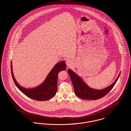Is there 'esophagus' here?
<instances>
[{"label": "esophagus", "mask_w": 131, "mask_h": 131, "mask_svg": "<svg viewBox=\"0 0 131 131\" xmlns=\"http://www.w3.org/2000/svg\"><path fill=\"white\" fill-rule=\"evenodd\" d=\"M66 65L68 67H71L73 65V62L70 60H68L66 61Z\"/></svg>", "instance_id": "obj_1"}]
</instances>
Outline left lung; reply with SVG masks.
Wrapping results in <instances>:
<instances>
[{
  "label": "left lung",
  "instance_id": "left-lung-1",
  "mask_svg": "<svg viewBox=\"0 0 131 131\" xmlns=\"http://www.w3.org/2000/svg\"><path fill=\"white\" fill-rule=\"evenodd\" d=\"M68 72L73 84L75 95L82 99L93 100L100 99L107 95L113 88L120 75V73L115 81L106 89L97 90L89 88L80 77L70 69H68Z\"/></svg>",
  "mask_w": 131,
  "mask_h": 131
}]
</instances>
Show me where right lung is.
Returning a JSON list of instances; mask_svg holds the SVG:
<instances>
[{"mask_svg":"<svg viewBox=\"0 0 131 131\" xmlns=\"http://www.w3.org/2000/svg\"><path fill=\"white\" fill-rule=\"evenodd\" d=\"M12 62L11 64V73L13 80L17 88L26 96L37 101H46L52 98L57 92V83L59 73L66 68L65 61L57 64L47 75L46 80L41 85L34 89H27L20 86L16 81L12 71Z\"/></svg>","mask_w":131,"mask_h":131,"instance_id":"obj_1","label":"right lung"}]
</instances>
